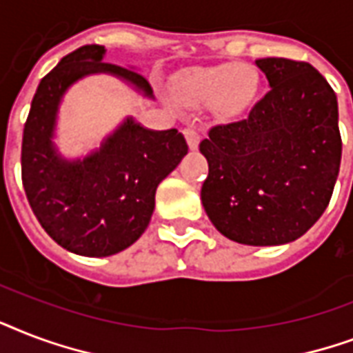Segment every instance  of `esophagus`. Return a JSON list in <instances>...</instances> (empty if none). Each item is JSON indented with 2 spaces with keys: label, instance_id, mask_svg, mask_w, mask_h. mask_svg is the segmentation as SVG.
<instances>
[{
  "label": "esophagus",
  "instance_id": "34e87169",
  "mask_svg": "<svg viewBox=\"0 0 353 353\" xmlns=\"http://www.w3.org/2000/svg\"><path fill=\"white\" fill-rule=\"evenodd\" d=\"M184 134H185V141H188L190 149H196L199 143H201V132H199V128L188 127L184 130Z\"/></svg>",
  "mask_w": 353,
  "mask_h": 353
}]
</instances>
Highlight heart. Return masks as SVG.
I'll list each match as a JSON object with an SVG mask.
<instances>
[{"mask_svg": "<svg viewBox=\"0 0 353 353\" xmlns=\"http://www.w3.org/2000/svg\"><path fill=\"white\" fill-rule=\"evenodd\" d=\"M258 73L247 64H219L195 68L174 81V95L185 106L214 103L223 116H239L258 94Z\"/></svg>", "mask_w": 353, "mask_h": 353, "instance_id": "b5f03b06", "label": "heart"}]
</instances>
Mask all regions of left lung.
Masks as SVG:
<instances>
[{
	"label": "left lung",
	"mask_w": 353,
	"mask_h": 353,
	"mask_svg": "<svg viewBox=\"0 0 353 353\" xmlns=\"http://www.w3.org/2000/svg\"><path fill=\"white\" fill-rule=\"evenodd\" d=\"M270 90L241 121L201 141L202 206L225 237L272 247L304 236L332 199L341 168L337 95L307 62L259 59Z\"/></svg>",
	"instance_id": "8db88e82"
}]
</instances>
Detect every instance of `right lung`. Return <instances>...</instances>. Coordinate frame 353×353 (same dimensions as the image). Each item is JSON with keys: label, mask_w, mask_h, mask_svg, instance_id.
I'll return each instance as SVG.
<instances>
[{"label": "right lung", "mask_w": 353, "mask_h": 353, "mask_svg": "<svg viewBox=\"0 0 353 353\" xmlns=\"http://www.w3.org/2000/svg\"><path fill=\"white\" fill-rule=\"evenodd\" d=\"M103 46L65 54L40 81L21 141V182L38 223L62 248L103 258L145 232L158 184L188 154L176 128L151 130L127 117L97 151L65 160L53 143L60 101L79 79L110 73L154 99L151 84L130 68L103 62Z\"/></svg>", "instance_id": "obj_1"}]
</instances>
